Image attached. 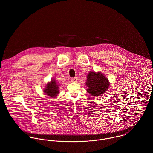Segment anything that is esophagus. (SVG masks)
Returning a JSON list of instances; mask_svg holds the SVG:
<instances>
[{"label": "esophagus", "instance_id": "34e87169", "mask_svg": "<svg viewBox=\"0 0 153 153\" xmlns=\"http://www.w3.org/2000/svg\"><path fill=\"white\" fill-rule=\"evenodd\" d=\"M77 80H78L77 77H74V78H71V81L73 82H77Z\"/></svg>", "mask_w": 153, "mask_h": 153}]
</instances>
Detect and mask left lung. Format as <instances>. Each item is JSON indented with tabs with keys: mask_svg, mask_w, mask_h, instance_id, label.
Returning <instances> with one entry per match:
<instances>
[{
	"mask_svg": "<svg viewBox=\"0 0 153 153\" xmlns=\"http://www.w3.org/2000/svg\"><path fill=\"white\" fill-rule=\"evenodd\" d=\"M87 92L92 96H102L109 87L108 79L100 72H89L86 82Z\"/></svg>",
	"mask_w": 153,
	"mask_h": 153,
	"instance_id": "8db88e82",
	"label": "left lung"
}]
</instances>
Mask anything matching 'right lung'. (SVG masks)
Returning a JSON list of instances; mask_svg holds the SVG:
<instances>
[{
    "instance_id": "add662e5",
    "label": "right lung",
    "mask_w": 153,
    "mask_h": 153,
    "mask_svg": "<svg viewBox=\"0 0 153 153\" xmlns=\"http://www.w3.org/2000/svg\"><path fill=\"white\" fill-rule=\"evenodd\" d=\"M44 92L46 95L50 97H55L59 94V85L56 82V80L52 79L50 82L46 84Z\"/></svg>"
}]
</instances>
